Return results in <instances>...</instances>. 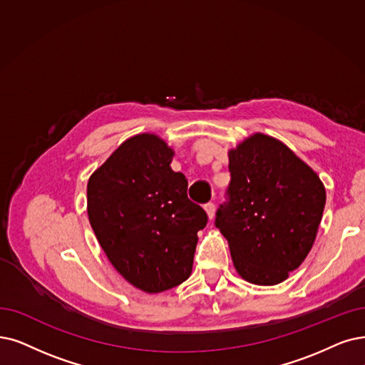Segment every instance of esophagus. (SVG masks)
<instances>
[{
  "instance_id": "obj_1",
  "label": "esophagus",
  "mask_w": 365,
  "mask_h": 365,
  "mask_svg": "<svg viewBox=\"0 0 365 365\" xmlns=\"http://www.w3.org/2000/svg\"><path fill=\"white\" fill-rule=\"evenodd\" d=\"M205 211H207L208 217H210V218H212V217H214V212H215V203H214V202H208V203H205Z\"/></svg>"
}]
</instances>
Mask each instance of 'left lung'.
Listing matches in <instances>:
<instances>
[{
  "instance_id": "1",
  "label": "left lung",
  "mask_w": 365,
  "mask_h": 365,
  "mask_svg": "<svg viewBox=\"0 0 365 365\" xmlns=\"http://www.w3.org/2000/svg\"><path fill=\"white\" fill-rule=\"evenodd\" d=\"M229 172L215 227L227 240L242 279L279 284L312 249L325 208V187L284 143L260 133L229 153Z\"/></svg>"
}]
</instances>
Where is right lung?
<instances>
[{
    "instance_id": "obj_1",
    "label": "right lung",
    "mask_w": 365,
    "mask_h": 365,
    "mask_svg": "<svg viewBox=\"0 0 365 365\" xmlns=\"http://www.w3.org/2000/svg\"><path fill=\"white\" fill-rule=\"evenodd\" d=\"M173 151L154 135L120 145L88 181V217L110 264L148 294L190 277L197 232L208 223L187 196V178L173 172Z\"/></svg>"
}]
</instances>
